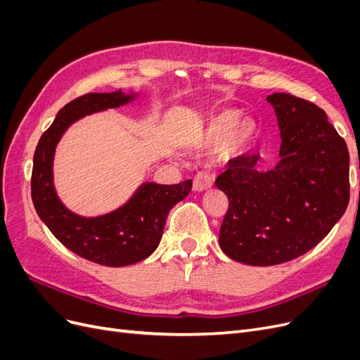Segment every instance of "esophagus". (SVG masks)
<instances>
[{
	"instance_id": "1",
	"label": "esophagus",
	"mask_w": 360,
	"mask_h": 360,
	"mask_svg": "<svg viewBox=\"0 0 360 360\" xmlns=\"http://www.w3.org/2000/svg\"><path fill=\"white\" fill-rule=\"evenodd\" d=\"M213 184H214V179L209 172H198L193 179V191L195 192L209 191L213 188Z\"/></svg>"
}]
</instances>
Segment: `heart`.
Returning <instances> with one entry per match:
<instances>
[{"label":"heart","mask_w":360,"mask_h":360,"mask_svg":"<svg viewBox=\"0 0 360 360\" xmlns=\"http://www.w3.org/2000/svg\"><path fill=\"white\" fill-rule=\"evenodd\" d=\"M259 138L258 124L252 118H242L236 110H224L210 115L191 138L198 148L214 150L224 147L231 158H242L254 148Z\"/></svg>","instance_id":"obj_1"}]
</instances>
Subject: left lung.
Returning a JSON list of instances; mask_svg holds the SVG:
<instances>
[{
	"mask_svg": "<svg viewBox=\"0 0 360 360\" xmlns=\"http://www.w3.org/2000/svg\"><path fill=\"white\" fill-rule=\"evenodd\" d=\"M281 130L279 162L230 163L216 180L230 207L219 231L224 252L249 266H276L307 254L329 234L350 200V156L328 115L287 93L266 97Z\"/></svg>",
	"mask_w": 360,
	"mask_h": 360,
	"instance_id": "1",
	"label": "left lung"
}]
</instances>
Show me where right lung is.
<instances>
[{"instance_id": "obj_1", "label": "right lung", "mask_w": 360, "mask_h": 360, "mask_svg": "<svg viewBox=\"0 0 360 360\" xmlns=\"http://www.w3.org/2000/svg\"><path fill=\"white\" fill-rule=\"evenodd\" d=\"M139 93H89L63 106L53 123L41 135L34 153L31 198L36 212L51 233L72 252L93 263L123 267L155 252L169 210L184 200L192 180L179 184L144 181L122 207L94 217L76 214L63 204L53 184V158L66 130L78 120L138 99Z\"/></svg>"}]
</instances>
